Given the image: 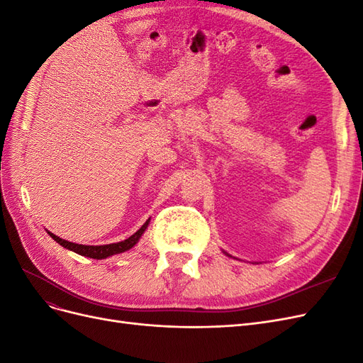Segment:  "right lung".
Returning <instances> with one entry per match:
<instances>
[{"mask_svg": "<svg viewBox=\"0 0 363 363\" xmlns=\"http://www.w3.org/2000/svg\"><path fill=\"white\" fill-rule=\"evenodd\" d=\"M148 224H150V218L147 219V223L142 225L135 235H131L128 239L121 240V242H116V244H107V245H82V244L69 242V240H65L51 232H48V235L54 240H56L57 244H60L63 248L71 250V251L77 252V255L84 256V257H91V259H106V257H111L113 255H119V252H124L130 248H133L139 242L140 236L144 235Z\"/></svg>", "mask_w": 363, "mask_h": 363, "instance_id": "1", "label": "right lung"}]
</instances>
